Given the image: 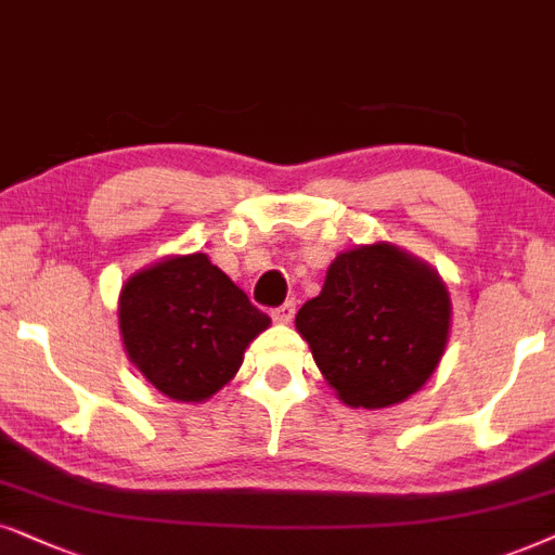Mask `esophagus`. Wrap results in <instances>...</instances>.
Returning a JSON list of instances; mask_svg holds the SVG:
<instances>
[{
	"instance_id": "1",
	"label": "esophagus",
	"mask_w": 555,
	"mask_h": 555,
	"mask_svg": "<svg viewBox=\"0 0 555 555\" xmlns=\"http://www.w3.org/2000/svg\"><path fill=\"white\" fill-rule=\"evenodd\" d=\"M294 312H297V301L289 299V301H284L282 307L273 309L271 317H273V322H279V324H289V322L294 320Z\"/></svg>"
}]
</instances>
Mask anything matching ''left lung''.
I'll return each instance as SVG.
<instances>
[{
	"mask_svg": "<svg viewBox=\"0 0 555 555\" xmlns=\"http://www.w3.org/2000/svg\"><path fill=\"white\" fill-rule=\"evenodd\" d=\"M297 332L350 409H388L424 388L452 330V297L426 261L388 241L335 256Z\"/></svg>",
	"mask_w": 555,
	"mask_h": 555,
	"instance_id": "8db88e82",
	"label": "left lung"
}]
</instances>
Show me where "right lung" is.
Segmentation results:
<instances>
[{
  "mask_svg": "<svg viewBox=\"0 0 555 555\" xmlns=\"http://www.w3.org/2000/svg\"><path fill=\"white\" fill-rule=\"evenodd\" d=\"M269 324L201 250L139 269L118 294V332L131 365L182 403L208 401L231 383Z\"/></svg>",
  "mask_w": 555,
  "mask_h": 555,
  "instance_id": "add662e5",
  "label": "right lung"
}]
</instances>
